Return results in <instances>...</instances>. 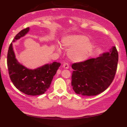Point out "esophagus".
I'll return each instance as SVG.
<instances>
[{
    "instance_id": "34e87169",
    "label": "esophagus",
    "mask_w": 127,
    "mask_h": 127,
    "mask_svg": "<svg viewBox=\"0 0 127 127\" xmlns=\"http://www.w3.org/2000/svg\"><path fill=\"white\" fill-rule=\"evenodd\" d=\"M63 67L65 69H68L69 67V65L68 63H64L63 64Z\"/></svg>"
}]
</instances>
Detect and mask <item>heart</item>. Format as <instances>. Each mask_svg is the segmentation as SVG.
Returning a JSON list of instances; mask_svg holds the SVG:
<instances>
[{"mask_svg": "<svg viewBox=\"0 0 127 127\" xmlns=\"http://www.w3.org/2000/svg\"><path fill=\"white\" fill-rule=\"evenodd\" d=\"M61 44L65 48L69 49V58L76 62L86 60L93 51L94 44L88 41V38L82 35H71L64 36L61 40ZM58 50L60 51V49Z\"/></svg>", "mask_w": 127, "mask_h": 127, "instance_id": "b5f03b06", "label": "heart"}]
</instances>
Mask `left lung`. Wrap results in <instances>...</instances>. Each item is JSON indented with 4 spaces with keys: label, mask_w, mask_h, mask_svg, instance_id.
Returning a JSON list of instances; mask_svg holds the SVG:
<instances>
[{
    "label": "left lung",
    "mask_w": 127,
    "mask_h": 127,
    "mask_svg": "<svg viewBox=\"0 0 127 127\" xmlns=\"http://www.w3.org/2000/svg\"><path fill=\"white\" fill-rule=\"evenodd\" d=\"M118 52L113 47L97 58L73 64L71 86L76 94L94 96L102 93L111 85L116 75Z\"/></svg>",
    "instance_id": "obj_1"
}]
</instances>
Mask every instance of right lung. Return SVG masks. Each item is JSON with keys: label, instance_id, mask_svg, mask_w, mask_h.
I'll list each match as a JSON object with an SVG mask.
<instances>
[{"label": "right lung", "instance_id": "right-lung-1", "mask_svg": "<svg viewBox=\"0 0 127 127\" xmlns=\"http://www.w3.org/2000/svg\"><path fill=\"white\" fill-rule=\"evenodd\" d=\"M29 31V28L21 31L12 42L24 36ZM7 63L9 77L14 85L22 93L32 96L43 94L47 91L61 65L60 63L54 62L36 69H29L18 63L15 58L12 42L8 48Z\"/></svg>", "mask_w": 127, "mask_h": 127}]
</instances>
